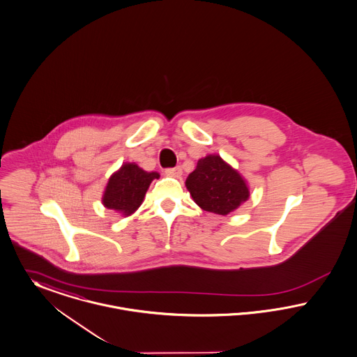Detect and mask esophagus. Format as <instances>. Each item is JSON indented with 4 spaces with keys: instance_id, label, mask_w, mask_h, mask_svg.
Returning <instances> with one entry per match:
<instances>
[{
    "instance_id": "1",
    "label": "esophagus",
    "mask_w": 357,
    "mask_h": 357,
    "mask_svg": "<svg viewBox=\"0 0 357 357\" xmlns=\"http://www.w3.org/2000/svg\"><path fill=\"white\" fill-rule=\"evenodd\" d=\"M165 172H166V175H168V176H174V178H181L182 174H183V171H182L181 167L167 168Z\"/></svg>"
}]
</instances>
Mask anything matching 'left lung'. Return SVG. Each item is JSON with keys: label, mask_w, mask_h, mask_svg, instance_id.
<instances>
[{"label": "left lung", "mask_w": 357, "mask_h": 357, "mask_svg": "<svg viewBox=\"0 0 357 357\" xmlns=\"http://www.w3.org/2000/svg\"><path fill=\"white\" fill-rule=\"evenodd\" d=\"M186 188L201 209L221 215L238 209L251 195L244 176L217 153L198 160Z\"/></svg>", "instance_id": "1"}]
</instances>
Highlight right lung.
Wrapping results in <instances>:
<instances>
[{
    "label": "right lung",
    "instance_id": "obj_1",
    "mask_svg": "<svg viewBox=\"0 0 357 357\" xmlns=\"http://www.w3.org/2000/svg\"><path fill=\"white\" fill-rule=\"evenodd\" d=\"M159 172H148L136 163H124L107 181L102 205L124 217L133 214L144 201L146 192L153 179H159Z\"/></svg>",
    "mask_w": 357,
    "mask_h": 357
}]
</instances>
